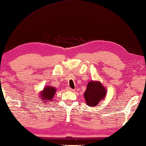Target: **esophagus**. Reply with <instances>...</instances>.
<instances>
[{"label": "esophagus", "instance_id": "obj_1", "mask_svg": "<svg viewBox=\"0 0 146 146\" xmlns=\"http://www.w3.org/2000/svg\"><path fill=\"white\" fill-rule=\"evenodd\" d=\"M66 90H70V91H74V89H71L70 87H67V88H66Z\"/></svg>", "mask_w": 146, "mask_h": 146}]
</instances>
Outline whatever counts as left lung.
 Returning a JSON list of instances; mask_svg holds the SVG:
<instances>
[{
    "mask_svg": "<svg viewBox=\"0 0 146 146\" xmlns=\"http://www.w3.org/2000/svg\"><path fill=\"white\" fill-rule=\"evenodd\" d=\"M106 90L102 83L99 82H90L88 83L84 97L86 103L90 107H94L105 98Z\"/></svg>",
    "mask_w": 146,
    "mask_h": 146,
    "instance_id": "1",
    "label": "left lung"
}]
</instances>
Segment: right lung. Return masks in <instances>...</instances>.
Returning a JSON list of instances; mask_svg holds the SVG:
<instances>
[{
  "label": "right lung",
  "mask_w": 146,
  "mask_h": 146,
  "mask_svg": "<svg viewBox=\"0 0 146 146\" xmlns=\"http://www.w3.org/2000/svg\"><path fill=\"white\" fill-rule=\"evenodd\" d=\"M56 90L53 87H48V86H46V87L44 88L43 90H42V92H40V100H44V104H46L47 102L52 101V98H53L54 96L56 93Z\"/></svg>",
  "instance_id": "right-lung-1"
}]
</instances>
